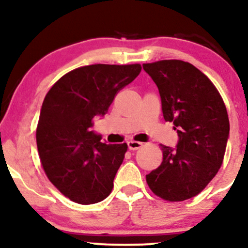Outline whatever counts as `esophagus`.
Segmentation results:
<instances>
[{"instance_id":"esophagus-1","label":"esophagus","mask_w":248,"mask_h":248,"mask_svg":"<svg viewBox=\"0 0 248 248\" xmlns=\"http://www.w3.org/2000/svg\"><path fill=\"white\" fill-rule=\"evenodd\" d=\"M142 146H143V144H142L141 142H139V141H129V142H128V148H129V150H138V149H140Z\"/></svg>"}]
</instances>
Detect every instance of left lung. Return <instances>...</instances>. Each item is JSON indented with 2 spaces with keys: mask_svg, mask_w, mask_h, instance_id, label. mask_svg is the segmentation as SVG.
I'll return each mask as SVG.
<instances>
[{
  "mask_svg": "<svg viewBox=\"0 0 248 248\" xmlns=\"http://www.w3.org/2000/svg\"><path fill=\"white\" fill-rule=\"evenodd\" d=\"M158 88L164 120L175 124V149L160 144L163 161L146 176L150 190L168 202L190 199L205 189L224 161L230 121L226 106L202 71L178 59L143 64Z\"/></svg>",
  "mask_w": 248,
  "mask_h": 248,
  "instance_id": "8db88e82",
  "label": "left lung"
}]
</instances>
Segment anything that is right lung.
I'll use <instances>...</instances> for the list:
<instances>
[{
    "label": "right lung",
    "mask_w": 248,
    "mask_h": 248,
    "mask_svg": "<svg viewBox=\"0 0 248 248\" xmlns=\"http://www.w3.org/2000/svg\"><path fill=\"white\" fill-rule=\"evenodd\" d=\"M141 69L140 64L81 66L45 95L36 130L41 164L51 183L75 203H99L112 192L128 146L102 143L91 127Z\"/></svg>",
    "instance_id": "1"
}]
</instances>
